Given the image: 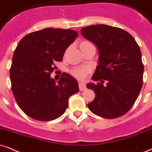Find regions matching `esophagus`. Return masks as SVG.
<instances>
[{
    "label": "esophagus",
    "mask_w": 152,
    "mask_h": 152,
    "mask_svg": "<svg viewBox=\"0 0 152 152\" xmlns=\"http://www.w3.org/2000/svg\"><path fill=\"white\" fill-rule=\"evenodd\" d=\"M78 86H79V89L80 91H84V90H86V88H87L86 86V84L84 83H79Z\"/></svg>",
    "instance_id": "34e87169"
}]
</instances>
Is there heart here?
Wrapping results in <instances>:
<instances>
[{"label":"heart","instance_id":"b5f03b06","mask_svg":"<svg viewBox=\"0 0 152 152\" xmlns=\"http://www.w3.org/2000/svg\"><path fill=\"white\" fill-rule=\"evenodd\" d=\"M90 45H93L90 42L85 41L81 42V43L80 44V48L81 47H86V46H90ZM90 72V68L88 66H78L75 67V68L72 69L71 70V74L74 76V78H77L78 80H83L84 79L87 75L89 74Z\"/></svg>","mask_w":152,"mask_h":152}]
</instances>
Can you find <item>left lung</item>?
<instances>
[{
	"instance_id": "1",
	"label": "left lung",
	"mask_w": 152,
	"mask_h": 152,
	"mask_svg": "<svg viewBox=\"0 0 152 152\" xmlns=\"http://www.w3.org/2000/svg\"><path fill=\"white\" fill-rule=\"evenodd\" d=\"M82 36L97 47L99 64L92 79L107 80L86 85L95 97L88 104L97 116L115 118L126 114L135 102L143 84L144 64L135 38L122 28L105 24L91 25L80 30Z\"/></svg>"
}]
</instances>
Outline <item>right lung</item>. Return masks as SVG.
Wrapping results in <instances>:
<instances>
[{
  "label": "right lung",
  "instance_id": "1",
  "mask_svg": "<svg viewBox=\"0 0 152 152\" xmlns=\"http://www.w3.org/2000/svg\"><path fill=\"white\" fill-rule=\"evenodd\" d=\"M78 33L46 28L27 34L15 49L10 70L11 88L20 108L31 118L49 121L61 116L69 98L79 91L74 78L64 73L58 83L50 78L55 62L62 61Z\"/></svg>",
  "mask_w": 152,
  "mask_h": 152
}]
</instances>
